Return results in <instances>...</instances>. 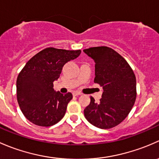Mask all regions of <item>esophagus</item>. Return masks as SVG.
Masks as SVG:
<instances>
[{"label": "esophagus", "mask_w": 159, "mask_h": 159, "mask_svg": "<svg viewBox=\"0 0 159 159\" xmlns=\"http://www.w3.org/2000/svg\"><path fill=\"white\" fill-rule=\"evenodd\" d=\"M73 96H80V95H81V93H80V92H73Z\"/></svg>", "instance_id": "1"}]
</instances>
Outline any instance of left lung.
I'll return each instance as SVG.
<instances>
[{"instance_id":"8db88e82","label":"left lung","mask_w":159,"mask_h":159,"mask_svg":"<svg viewBox=\"0 0 159 159\" xmlns=\"http://www.w3.org/2000/svg\"><path fill=\"white\" fill-rule=\"evenodd\" d=\"M95 62L94 83L102 87L99 102L90 97L84 116L92 125L111 129L122 122L136 99V79L133 70L120 54L108 47L83 50Z\"/></svg>"}]
</instances>
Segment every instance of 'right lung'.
I'll return each mask as SVG.
<instances>
[{
	"mask_svg": "<svg viewBox=\"0 0 159 159\" xmlns=\"http://www.w3.org/2000/svg\"><path fill=\"white\" fill-rule=\"evenodd\" d=\"M81 50L48 47L32 57L17 79V98L24 116L40 126H51L64 116L73 99L71 93L63 95L53 89L66 63L77 58Z\"/></svg>",
	"mask_w": 159,
	"mask_h": 159,
	"instance_id": "right-lung-1",
	"label": "right lung"
}]
</instances>
